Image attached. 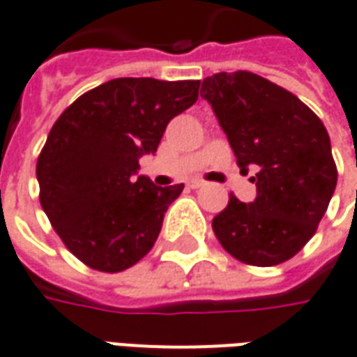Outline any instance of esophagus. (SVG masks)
<instances>
[{"mask_svg": "<svg viewBox=\"0 0 357 357\" xmlns=\"http://www.w3.org/2000/svg\"><path fill=\"white\" fill-rule=\"evenodd\" d=\"M188 186L196 190V188H202V186H206V183H204V181H199V178H194V181H190V183H188Z\"/></svg>", "mask_w": 357, "mask_h": 357, "instance_id": "obj_1", "label": "esophagus"}]
</instances>
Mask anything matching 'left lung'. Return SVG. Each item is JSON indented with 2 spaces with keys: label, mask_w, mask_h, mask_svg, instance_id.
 Segmentation results:
<instances>
[{
  "label": "left lung",
  "mask_w": 357,
  "mask_h": 357,
  "mask_svg": "<svg viewBox=\"0 0 357 357\" xmlns=\"http://www.w3.org/2000/svg\"><path fill=\"white\" fill-rule=\"evenodd\" d=\"M202 98L229 138L240 173L254 167V202L234 194L213 219L221 246L238 261L271 267L312 238L336 186L327 128L294 93L236 70L204 78Z\"/></svg>",
  "instance_id": "8db88e82"
}]
</instances>
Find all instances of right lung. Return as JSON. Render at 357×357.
Returning <instances> with one entry per match:
<instances>
[{
	"instance_id": "right-lung-1",
	"label": "right lung",
	"mask_w": 357,
	"mask_h": 357,
	"mask_svg": "<svg viewBox=\"0 0 357 357\" xmlns=\"http://www.w3.org/2000/svg\"><path fill=\"white\" fill-rule=\"evenodd\" d=\"M199 80L115 78L63 111L36 163L40 204L63 244L96 271L138 264L184 184L155 186L138 159L198 100Z\"/></svg>"
}]
</instances>
